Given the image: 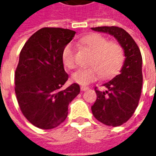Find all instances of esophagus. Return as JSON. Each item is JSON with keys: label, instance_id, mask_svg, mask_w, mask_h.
<instances>
[{"label": "esophagus", "instance_id": "34e87169", "mask_svg": "<svg viewBox=\"0 0 156 156\" xmlns=\"http://www.w3.org/2000/svg\"><path fill=\"white\" fill-rule=\"evenodd\" d=\"M88 88H89V87H86V86H81V91H86V90H87Z\"/></svg>", "mask_w": 156, "mask_h": 156}]
</instances>
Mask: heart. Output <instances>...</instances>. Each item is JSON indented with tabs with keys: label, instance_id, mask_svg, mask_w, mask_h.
I'll list each match as a JSON object with an SVG mask.
<instances>
[{
	"label": "heart",
	"instance_id": "1",
	"mask_svg": "<svg viewBox=\"0 0 156 156\" xmlns=\"http://www.w3.org/2000/svg\"><path fill=\"white\" fill-rule=\"evenodd\" d=\"M81 44L93 52L88 64L90 67L81 68L72 74V81L80 85L90 84L101 76L108 78L114 75L121 69L124 61V53L120 44L108 41L107 38L99 34H92L81 40ZM62 59L65 67H75V50L73 44L64 47Z\"/></svg>",
	"mask_w": 156,
	"mask_h": 156
}]
</instances>
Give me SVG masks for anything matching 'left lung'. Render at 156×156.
Returning a JSON list of instances; mask_svg holds the SVG:
<instances>
[{
    "label": "left lung",
    "instance_id": "8db88e82",
    "mask_svg": "<svg viewBox=\"0 0 156 156\" xmlns=\"http://www.w3.org/2000/svg\"><path fill=\"white\" fill-rule=\"evenodd\" d=\"M91 28L113 35L124 50L125 61L120 73L102 84L106 90L94 88L97 99L91 107L94 116L99 122L108 126H121L133 115L139 103L142 87L141 51L131 35L122 27Z\"/></svg>",
    "mask_w": 156,
    "mask_h": 156
}]
</instances>
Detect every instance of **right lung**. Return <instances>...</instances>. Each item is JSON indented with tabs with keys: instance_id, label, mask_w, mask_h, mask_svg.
<instances>
[{
	"instance_id": "add662e5",
	"label": "right lung",
	"mask_w": 156,
	"mask_h": 156,
	"mask_svg": "<svg viewBox=\"0 0 156 156\" xmlns=\"http://www.w3.org/2000/svg\"><path fill=\"white\" fill-rule=\"evenodd\" d=\"M75 32L43 27L23 46L15 70V91L21 111L34 126L56 128L68 116L69 103L80 93L77 83L62 89L69 79L62 53Z\"/></svg>"
}]
</instances>
